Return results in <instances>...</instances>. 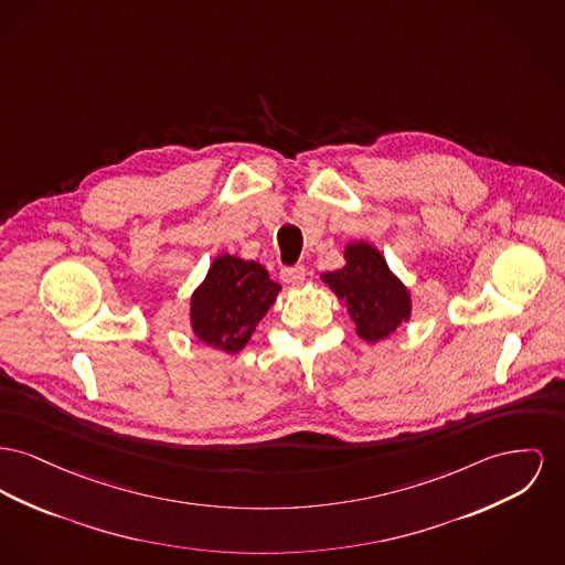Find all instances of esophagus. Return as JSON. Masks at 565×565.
<instances>
[{"label": "esophagus", "instance_id": "34e87169", "mask_svg": "<svg viewBox=\"0 0 565 565\" xmlns=\"http://www.w3.org/2000/svg\"><path fill=\"white\" fill-rule=\"evenodd\" d=\"M279 277H281V281H286L290 286H300L305 281V266H286V268H281Z\"/></svg>", "mask_w": 565, "mask_h": 565}]
</instances>
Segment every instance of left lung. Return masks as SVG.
Instances as JSON below:
<instances>
[{
    "instance_id": "obj_1",
    "label": "left lung",
    "mask_w": 565,
    "mask_h": 565,
    "mask_svg": "<svg viewBox=\"0 0 565 565\" xmlns=\"http://www.w3.org/2000/svg\"><path fill=\"white\" fill-rule=\"evenodd\" d=\"M343 260L345 265L322 273L320 279L345 305L363 341L388 339L403 322H409L412 295L377 247L366 241H350Z\"/></svg>"
}]
</instances>
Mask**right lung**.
Wrapping results in <instances>:
<instances>
[{
  "label": "right lung",
  "mask_w": 565,
  "mask_h": 565,
  "mask_svg": "<svg viewBox=\"0 0 565 565\" xmlns=\"http://www.w3.org/2000/svg\"><path fill=\"white\" fill-rule=\"evenodd\" d=\"M279 292L260 263L217 254L192 292L190 329L209 348L238 354Z\"/></svg>",
  "instance_id": "right-lung-1"
}]
</instances>
